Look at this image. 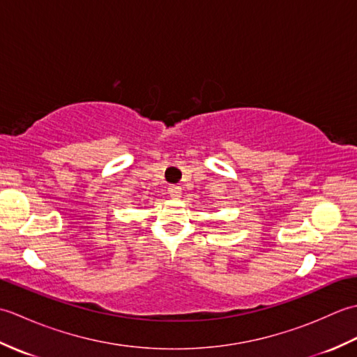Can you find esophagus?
<instances>
[{
	"mask_svg": "<svg viewBox=\"0 0 357 357\" xmlns=\"http://www.w3.org/2000/svg\"><path fill=\"white\" fill-rule=\"evenodd\" d=\"M181 187H178V185H170L169 187V195H170V198H173V199H178V198H181Z\"/></svg>",
	"mask_w": 357,
	"mask_h": 357,
	"instance_id": "esophagus-1",
	"label": "esophagus"
}]
</instances>
